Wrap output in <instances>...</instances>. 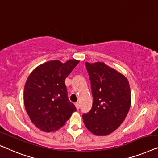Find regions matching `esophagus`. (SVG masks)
Segmentation results:
<instances>
[{
  "label": "esophagus",
  "mask_w": 158,
  "mask_h": 158,
  "mask_svg": "<svg viewBox=\"0 0 158 158\" xmlns=\"http://www.w3.org/2000/svg\"><path fill=\"white\" fill-rule=\"evenodd\" d=\"M74 104H75V106H76V107H77V110H79V106H80V104H79V102H77L76 103H75Z\"/></svg>",
  "instance_id": "esophagus-1"
}]
</instances>
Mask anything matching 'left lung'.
Here are the masks:
<instances>
[{"instance_id": "obj_1", "label": "left lung", "mask_w": 158, "mask_h": 158, "mask_svg": "<svg viewBox=\"0 0 158 158\" xmlns=\"http://www.w3.org/2000/svg\"><path fill=\"white\" fill-rule=\"evenodd\" d=\"M93 96L92 108L82 115L89 131L97 136L114 132L123 123L131 106L127 79L103 62H85Z\"/></svg>"}]
</instances>
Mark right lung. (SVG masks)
<instances>
[{
  "mask_svg": "<svg viewBox=\"0 0 158 158\" xmlns=\"http://www.w3.org/2000/svg\"><path fill=\"white\" fill-rule=\"evenodd\" d=\"M79 63L76 59L65 63L49 61L38 66L28 76L24 86V106L31 121L40 130H58L76 112L67 97L65 79Z\"/></svg>",
  "mask_w": 158,
  "mask_h": 158,
  "instance_id": "right-lung-1",
  "label": "right lung"
}]
</instances>
